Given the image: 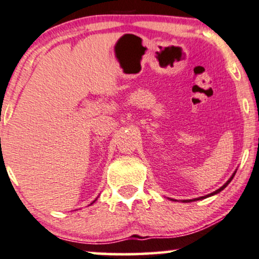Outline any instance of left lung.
<instances>
[{"label":"left lung","instance_id":"obj_1","mask_svg":"<svg viewBox=\"0 0 259 259\" xmlns=\"http://www.w3.org/2000/svg\"><path fill=\"white\" fill-rule=\"evenodd\" d=\"M235 171H237V170H235ZM234 175H235V173H233V175H232V177H231V178H229V180L227 181V183H226L225 185H223V186H222V187H220V188H219V190H216V191H215V192H212V193L207 194V196H204V197H199V198H196V199H188V200H183V202H184V203H188V202H192V200H199V199H204V198H207V197H210V196H213V194H218V193H220V192H221V191H222V190H225V188H226V187H227V185H228L229 183H231V181L233 180V178H234Z\"/></svg>","mask_w":259,"mask_h":259}]
</instances>
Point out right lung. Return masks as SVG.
I'll return each mask as SVG.
<instances>
[{"instance_id": "right-lung-1", "label": "right lung", "mask_w": 259, "mask_h": 259, "mask_svg": "<svg viewBox=\"0 0 259 259\" xmlns=\"http://www.w3.org/2000/svg\"><path fill=\"white\" fill-rule=\"evenodd\" d=\"M94 202H95V200H94ZM94 202H92V203H94ZM92 203H91V204H92Z\"/></svg>"}]
</instances>
